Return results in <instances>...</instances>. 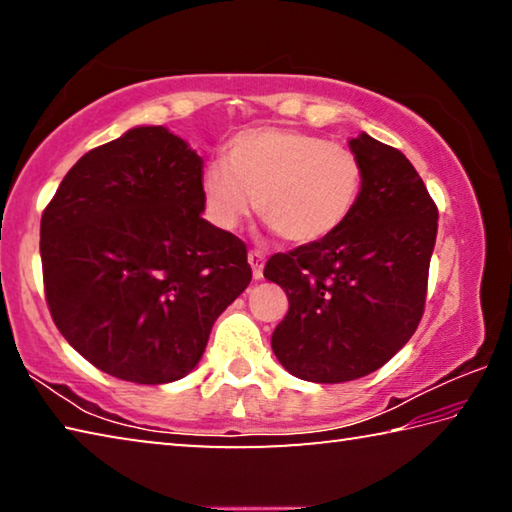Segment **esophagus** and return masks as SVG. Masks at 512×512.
I'll return each instance as SVG.
<instances>
[{
    "label": "esophagus",
    "instance_id": "obj_1",
    "mask_svg": "<svg viewBox=\"0 0 512 512\" xmlns=\"http://www.w3.org/2000/svg\"><path fill=\"white\" fill-rule=\"evenodd\" d=\"M248 264H250V268H253L255 280H262V277H264V255L259 253V250H250Z\"/></svg>",
    "mask_w": 512,
    "mask_h": 512
}]
</instances>
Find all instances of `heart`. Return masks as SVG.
Wrapping results in <instances>:
<instances>
[{
  "label": "heart",
  "instance_id": "b5f03b06",
  "mask_svg": "<svg viewBox=\"0 0 512 512\" xmlns=\"http://www.w3.org/2000/svg\"><path fill=\"white\" fill-rule=\"evenodd\" d=\"M363 167L348 146L296 128H250L203 173L210 219L232 230L259 205L268 228L291 244L332 237L361 196Z\"/></svg>",
  "mask_w": 512,
  "mask_h": 512
}]
</instances>
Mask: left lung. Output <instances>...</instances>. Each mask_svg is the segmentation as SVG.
I'll list each match as a JSON object with an SVG mask.
<instances>
[{
  "label": "left lung",
  "instance_id": "1",
  "mask_svg": "<svg viewBox=\"0 0 512 512\" xmlns=\"http://www.w3.org/2000/svg\"><path fill=\"white\" fill-rule=\"evenodd\" d=\"M361 196L332 237L277 253L264 277L287 291L271 345L293 377L341 384L384 366L424 311L438 235L436 203L406 155L359 133Z\"/></svg>",
  "mask_w": 512,
  "mask_h": 512
}]
</instances>
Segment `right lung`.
Wrapping results in <instances>:
<instances>
[{
    "label": "right lung",
    "instance_id": "add662e5",
    "mask_svg": "<svg viewBox=\"0 0 512 512\" xmlns=\"http://www.w3.org/2000/svg\"><path fill=\"white\" fill-rule=\"evenodd\" d=\"M203 212V158L164 126H135L67 171L40 221L42 275L51 318L92 366L135 384L196 368L253 277L244 241Z\"/></svg>",
    "mask_w": 512,
    "mask_h": 512
}]
</instances>
